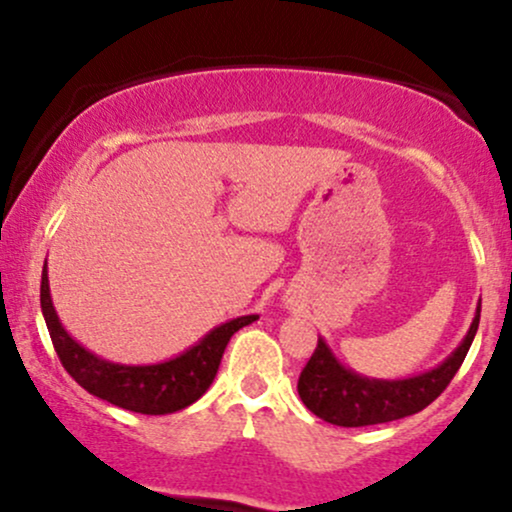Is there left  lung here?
<instances>
[{
  "label": "left lung",
  "instance_id": "8db88e82",
  "mask_svg": "<svg viewBox=\"0 0 512 512\" xmlns=\"http://www.w3.org/2000/svg\"><path fill=\"white\" fill-rule=\"evenodd\" d=\"M479 315L481 298L472 325L457 349L436 368L399 380L368 378L346 368L320 337L315 354L310 356L308 366L298 378V395L315 416H320L327 424L344 428L387 424V421L416 414L426 409L455 378L479 330Z\"/></svg>",
  "mask_w": 512,
  "mask_h": 512
}]
</instances>
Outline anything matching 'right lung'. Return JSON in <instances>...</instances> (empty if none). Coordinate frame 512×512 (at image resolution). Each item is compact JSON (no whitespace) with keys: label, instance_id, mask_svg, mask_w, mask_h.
<instances>
[{"label":"right lung","instance_id":"right-lung-1","mask_svg":"<svg viewBox=\"0 0 512 512\" xmlns=\"http://www.w3.org/2000/svg\"><path fill=\"white\" fill-rule=\"evenodd\" d=\"M40 308H43L52 346H55L64 370L72 375L76 383L84 387L86 392H91L93 397H101L105 402L115 404V407L151 416L173 414V411H180L197 402L209 390V385L214 383L221 356L233 334L240 327L252 325L260 317H233V320L223 322V325L204 334L195 346L168 358V361L127 366V363H113L96 356L64 330L55 305H52L48 262H45L43 279H40Z\"/></svg>","mask_w":512,"mask_h":512}]
</instances>
